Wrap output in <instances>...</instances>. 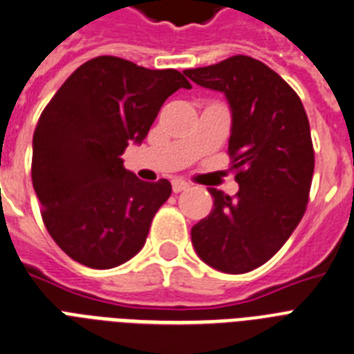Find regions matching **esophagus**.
Returning a JSON list of instances; mask_svg holds the SVG:
<instances>
[{
  "label": "esophagus",
  "mask_w": 354,
  "mask_h": 354,
  "mask_svg": "<svg viewBox=\"0 0 354 354\" xmlns=\"http://www.w3.org/2000/svg\"><path fill=\"white\" fill-rule=\"evenodd\" d=\"M188 188H189V183H186V180H183V179L171 180V189H174V193H180Z\"/></svg>",
  "instance_id": "esophagus-1"
}]
</instances>
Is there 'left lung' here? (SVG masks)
Here are the masks:
<instances>
[{"mask_svg": "<svg viewBox=\"0 0 354 354\" xmlns=\"http://www.w3.org/2000/svg\"><path fill=\"white\" fill-rule=\"evenodd\" d=\"M184 75L227 98L229 156L240 184L234 197L209 188L213 209L192 227V243L209 267L245 274L285 245L306 211L315 166L306 111L297 93L252 57Z\"/></svg>", "mask_w": 354, "mask_h": 354, "instance_id": "left-lung-1", "label": "left lung"}]
</instances>
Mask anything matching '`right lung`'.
Here are the masks:
<instances>
[{"mask_svg":"<svg viewBox=\"0 0 354 354\" xmlns=\"http://www.w3.org/2000/svg\"><path fill=\"white\" fill-rule=\"evenodd\" d=\"M177 89H192L177 69L102 55L75 69L42 111L33 132V189L50 236L78 263L104 270L143 249L171 184L138 179L122 153L147 138Z\"/></svg>","mask_w":354,"mask_h":354,"instance_id":"right-lung-1","label":"right lung"}]
</instances>
